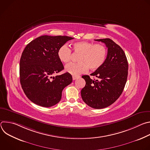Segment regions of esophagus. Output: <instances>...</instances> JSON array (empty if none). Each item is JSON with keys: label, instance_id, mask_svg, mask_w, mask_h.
Returning a JSON list of instances; mask_svg holds the SVG:
<instances>
[{"label": "esophagus", "instance_id": "esophagus-1", "mask_svg": "<svg viewBox=\"0 0 150 150\" xmlns=\"http://www.w3.org/2000/svg\"><path fill=\"white\" fill-rule=\"evenodd\" d=\"M79 78L78 76H72L73 80H75L76 79H77V78Z\"/></svg>", "mask_w": 150, "mask_h": 150}]
</instances>
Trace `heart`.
Masks as SVG:
<instances>
[{"mask_svg":"<svg viewBox=\"0 0 150 150\" xmlns=\"http://www.w3.org/2000/svg\"><path fill=\"white\" fill-rule=\"evenodd\" d=\"M72 47L75 53L80 54L77 60L78 63L68 64L65 67V71L74 76L87 72L88 68L91 71L96 70L102 67L105 60L108 52L103 45L81 41L75 42ZM57 56L62 62L69 63L72 57L71 50L66 45H63L58 49Z\"/></svg>","mask_w":150,"mask_h":150,"instance_id":"heart-1","label":"heart"}]
</instances>
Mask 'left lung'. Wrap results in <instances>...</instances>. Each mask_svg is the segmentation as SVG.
I'll return each mask as SVG.
<instances>
[{
    "label": "left lung",
    "instance_id": "1",
    "mask_svg": "<svg viewBox=\"0 0 150 150\" xmlns=\"http://www.w3.org/2000/svg\"><path fill=\"white\" fill-rule=\"evenodd\" d=\"M108 47V54L101 67L88 75L82 76L86 82L81 90L83 101L94 109L107 108L122 94L127 81L128 63L122 49L111 39H97Z\"/></svg>",
    "mask_w": 150,
    "mask_h": 150
}]
</instances>
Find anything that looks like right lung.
Instances as JSON below:
<instances>
[{
    "label": "right lung",
    "instance_id": "add662e5",
    "mask_svg": "<svg viewBox=\"0 0 150 150\" xmlns=\"http://www.w3.org/2000/svg\"><path fill=\"white\" fill-rule=\"evenodd\" d=\"M74 38L68 36L42 35L28 43L20 59L21 87L29 100L45 108L58 103L63 90L72 82L66 72L53 76L64 69L58 57L60 47Z\"/></svg>",
    "mask_w": 150,
    "mask_h": 150
}]
</instances>
